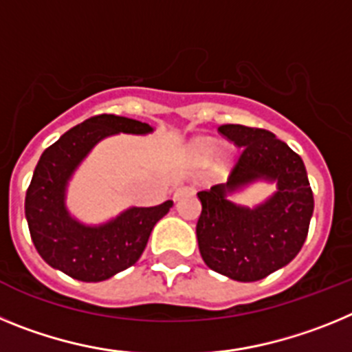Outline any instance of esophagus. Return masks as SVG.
Here are the masks:
<instances>
[{
  "label": "esophagus",
  "instance_id": "obj_1",
  "mask_svg": "<svg viewBox=\"0 0 352 352\" xmlns=\"http://www.w3.org/2000/svg\"><path fill=\"white\" fill-rule=\"evenodd\" d=\"M190 190H192L190 186H182V188H178V190L174 192V201H179V199H182L183 195L188 194V192H190Z\"/></svg>",
  "mask_w": 352,
  "mask_h": 352
}]
</instances>
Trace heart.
I'll use <instances>...</instances> for the list:
<instances>
[{"mask_svg":"<svg viewBox=\"0 0 352 352\" xmlns=\"http://www.w3.org/2000/svg\"><path fill=\"white\" fill-rule=\"evenodd\" d=\"M194 153L197 155L199 158H210L213 157L214 153V144L211 141H206V139H201L194 144Z\"/></svg>","mask_w":352,"mask_h":352,"instance_id":"heart-1","label":"heart"}]
</instances>
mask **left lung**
<instances>
[{
    "label": "left lung",
    "mask_w": 352,
    "mask_h": 352,
    "mask_svg": "<svg viewBox=\"0 0 352 352\" xmlns=\"http://www.w3.org/2000/svg\"><path fill=\"white\" fill-rule=\"evenodd\" d=\"M219 132L241 148L227 183L197 192L201 217L197 243L208 268L238 282H256L284 268L309 234L314 195L300 155L272 132L222 125ZM273 182L277 190L256 207L230 201L254 182Z\"/></svg>",
    "instance_id": "1"
}]
</instances>
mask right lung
<instances>
[{
  "label": "right lung",
  "instance_id": "right-lung-1",
  "mask_svg": "<svg viewBox=\"0 0 352 352\" xmlns=\"http://www.w3.org/2000/svg\"><path fill=\"white\" fill-rule=\"evenodd\" d=\"M153 126L114 114L89 118L65 132L40 157L24 211L36 252L49 266L82 282L107 280L135 264L155 223L166 217L173 201L151 208L130 206L102 223H84L68 211L70 179L104 139L118 133L148 135Z\"/></svg>",
  "mask_w": 352,
  "mask_h": 352
}]
</instances>
